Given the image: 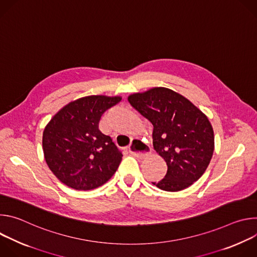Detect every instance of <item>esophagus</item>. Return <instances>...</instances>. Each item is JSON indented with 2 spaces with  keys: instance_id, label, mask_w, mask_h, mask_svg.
<instances>
[{
  "instance_id": "1",
  "label": "esophagus",
  "mask_w": 257,
  "mask_h": 257,
  "mask_svg": "<svg viewBox=\"0 0 257 257\" xmlns=\"http://www.w3.org/2000/svg\"><path fill=\"white\" fill-rule=\"evenodd\" d=\"M128 151L132 156L137 158H143L151 153L150 146L146 143H144L142 140L137 138L132 140V142L130 143L128 148Z\"/></svg>"
}]
</instances>
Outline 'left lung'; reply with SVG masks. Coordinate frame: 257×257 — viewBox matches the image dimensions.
Instances as JSON below:
<instances>
[{
	"label": "left lung",
	"mask_w": 257,
	"mask_h": 257,
	"mask_svg": "<svg viewBox=\"0 0 257 257\" xmlns=\"http://www.w3.org/2000/svg\"><path fill=\"white\" fill-rule=\"evenodd\" d=\"M128 101L153 124L154 149L168 166L165 178L153 184L172 192L192 185L213 154L214 136L207 117L186 97L166 87L133 93Z\"/></svg>",
	"instance_id": "left-lung-1"
}]
</instances>
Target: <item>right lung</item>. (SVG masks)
<instances>
[{
	"label": "right lung",
	"instance_id": "1",
	"mask_svg": "<svg viewBox=\"0 0 257 257\" xmlns=\"http://www.w3.org/2000/svg\"><path fill=\"white\" fill-rule=\"evenodd\" d=\"M120 96L89 95L66 104L43 134L46 162L54 175L75 190L103 185L117 171L122 153L112 138L98 129L101 115Z\"/></svg>",
	"mask_w": 257,
	"mask_h": 257
}]
</instances>
